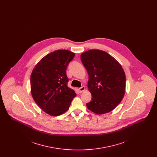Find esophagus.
Returning <instances> with one entry per match:
<instances>
[{
    "instance_id": "obj_1",
    "label": "esophagus",
    "mask_w": 157,
    "mask_h": 157,
    "mask_svg": "<svg viewBox=\"0 0 157 157\" xmlns=\"http://www.w3.org/2000/svg\"><path fill=\"white\" fill-rule=\"evenodd\" d=\"M79 92H80V93H82V92H83L85 90V87L84 86H82V87H81V88H79Z\"/></svg>"
}]
</instances>
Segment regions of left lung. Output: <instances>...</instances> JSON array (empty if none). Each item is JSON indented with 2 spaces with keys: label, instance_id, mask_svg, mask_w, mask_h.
I'll use <instances>...</instances> for the list:
<instances>
[{
  "label": "left lung",
  "instance_id": "8db88e82",
  "mask_svg": "<svg viewBox=\"0 0 157 157\" xmlns=\"http://www.w3.org/2000/svg\"><path fill=\"white\" fill-rule=\"evenodd\" d=\"M81 60L89 75L88 88L92 95L87 108L99 115L111 112L125 95L126 78L122 66L109 54L98 49L82 53Z\"/></svg>",
  "mask_w": 157,
  "mask_h": 157
}]
</instances>
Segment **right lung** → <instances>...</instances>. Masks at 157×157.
<instances>
[{
    "instance_id": "right-lung-1",
    "label": "right lung",
    "mask_w": 157,
    "mask_h": 157,
    "mask_svg": "<svg viewBox=\"0 0 157 157\" xmlns=\"http://www.w3.org/2000/svg\"><path fill=\"white\" fill-rule=\"evenodd\" d=\"M75 53L57 50L46 55L34 67L30 76L32 97L48 114L58 116L69 109L76 94L67 86V67Z\"/></svg>"
}]
</instances>
